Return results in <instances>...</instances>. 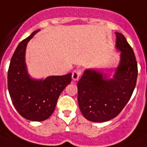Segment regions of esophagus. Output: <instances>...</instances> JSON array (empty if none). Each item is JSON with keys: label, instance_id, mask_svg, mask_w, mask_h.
<instances>
[{"label": "esophagus", "instance_id": "1", "mask_svg": "<svg viewBox=\"0 0 147 147\" xmlns=\"http://www.w3.org/2000/svg\"><path fill=\"white\" fill-rule=\"evenodd\" d=\"M81 69H77L74 70L72 75V80H73V81H78L79 78H80V76H81Z\"/></svg>", "mask_w": 147, "mask_h": 147}]
</instances>
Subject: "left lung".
I'll return each instance as SVG.
<instances>
[{"mask_svg":"<svg viewBox=\"0 0 147 147\" xmlns=\"http://www.w3.org/2000/svg\"><path fill=\"white\" fill-rule=\"evenodd\" d=\"M116 47L121 51V63L113 78L87 69L78 82V101L84 118L105 122L115 118L127 105L135 89L138 64L132 47L124 35L115 33Z\"/></svg>","mask_w":147,"mask_h":147,"instance_id":"left-lung-1","label":"left lung"}]
</instances>
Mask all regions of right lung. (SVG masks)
Returning <instances> with one entry per match:
<instances>
[{"label":"right lung","instance_id":"1","mask_svg":"<svg viewBox=\"0 0 147 147\" xmlns=\"http://www.w3.org/2000/svg\"><path fill=\"white\" fill-rule=\"evenodd\" d=\"M38 31L33 32L19 43L8 70V89L12 104L20 115L33 121H42L50 117L61 92L72 80V73L51 76L41 81L29 77L25 50L27 42Z\"/></svg>","mask_w":147,"mask_h":147}]
</instances>
